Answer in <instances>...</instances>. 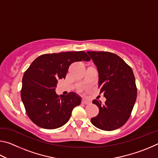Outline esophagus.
Returning a JSON list of instances; mask_svg holds the SVG:
<instances>
[{
    "label": "esophagus",
    "mask_w": 158,
    "mask_h": 158,
    "mask_svg": "<svg viewBox=\"0 0 158 158\" xmlns=\"http://www.w3.org/2000/svg\"><path fill=\"white\" fill-rule=\"evenodd\" d=\"M81 102H82V104H84V105H89V104L90 103V102L89 101V100H84V99H83Z\"/></svg>",
    "instance_id": "esophagus-1"
}]
</instances>
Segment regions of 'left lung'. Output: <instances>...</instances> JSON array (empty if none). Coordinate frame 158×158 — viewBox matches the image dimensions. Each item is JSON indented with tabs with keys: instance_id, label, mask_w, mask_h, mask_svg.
Segmentation results:
<instances>
[{
	"instance_id": "left-lung-1",
	"label": "left lung",
	"mask_w": 158,
	"mask_h": 158,
	"mask_svg": "<svg viewBox=\"0 0 158 158\" xmlns=\"http://www.w3.org/2000/svg\"><path fill=\"white\" fill-rule=\"evenodd\" d=\"M97 66L100 93L106 100L105 105L94 100L99 108L97 116L91 118L93 125L100 130L111 131L122 127L127 121L137 95L133 71L115 53L108 52H87Z\"/></svg>"
}]
</instances>
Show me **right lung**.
<instances>
[{"label": "right lung", "mask_w": 158, "mask_h": 158, "mask_svg": "<svg viewBox=\"0 0 158 158\" xmlns=\"http://www.w3.org/2000/svg\"><path fill=\"white\" fill-rule=\"evenodd\" d=\"M85 52H67L40 56L26 69L22 79L21 98L26 114L37 126L56 129L69 121L72 111L81 104L74 93L58 95V81L65 79L69 65L74 62L89 61Z\"/></svg>", "instance_id": "obj_1"}]
</instances>
